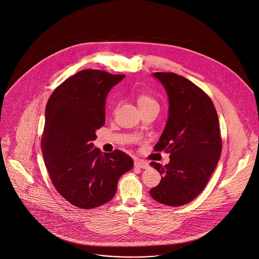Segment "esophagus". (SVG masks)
Here are the masks:
<instances>
[{"instance_id":"34e87169","label":"esophagus","mask_w":259,"mask_h":259,"mask_svg":"<svg viewBox=\"0 0 259 259\" xmlns=\"http://www.w3.org/2000/svg\"><path fill=\"white\" fill-rule=\"evenodd\" d=\"M134 165H135V167H137V168H141V169H148L149 168V164H148V162L139 160V159L135 160Z\"/></svg>"}]
</instances>
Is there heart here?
I'll return each instance as SVG.
<instances>
[{"mask_svg":"<svg viewBox=\"0 0 259 259\" xmlns=\"http://www.w3.org/2000/svg\"><path fill=\"white\" fill-rule=\"evenodd\" d=\"M138 104L140 107H143L148 105H157V102L148 95H140L138 98Z\"/></svg>","mask_w":259,"mask_h":259,"instance_id":"heart-1","label":"heart"}]
</instances>
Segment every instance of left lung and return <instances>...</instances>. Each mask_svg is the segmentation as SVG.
<instances>
[{
    "instance_id": "left-lung-1",
    "label": "left lung",
    "mask_w": 259,
    "mask_h": 259,
    "mask_svg": "<svg viewBox=\"0 0 259 259\" xmlns=\"http://www.w3.org/2000/svg\"><path fill=\"white\" fill-rule=\"evenodd\" d=\"M165 88L169 111L165 129L154 150L170 152V162L150 165L160 172L151 197L167 206H183L202 192L222 154L219 116L209 96L174 73H153Z\"/></svg>"
}]
</instances>
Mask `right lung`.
<instances>
[{"label":"right lung","instance_id":"right-lung-1","mask_svg":"<svg viewBox=\"0 0 259 259\" xmlns=\"http://www.w3.org/2000/svg\"><path fill=\"white\" fill-rule=\"evenodd\" d=\"M125 74L83 70L67 78L48 101L41 151L50 180L62 197L80 209L111 200L134 162L121 150L94 148L105 124L106 98Z\"/></svg>","mask_w":259,"mask_h":259}]
</instances>
